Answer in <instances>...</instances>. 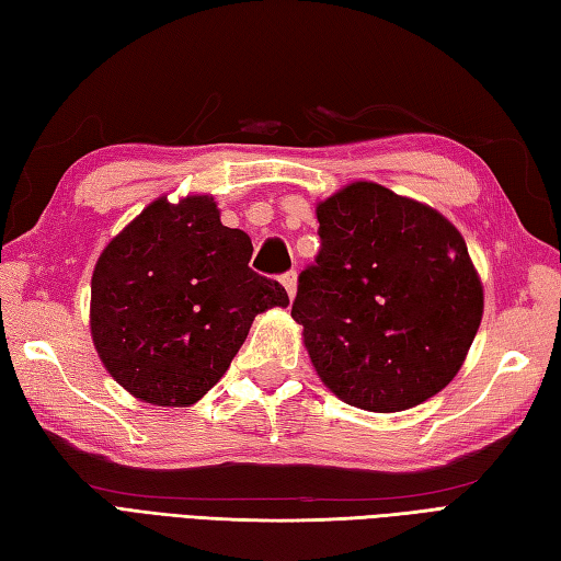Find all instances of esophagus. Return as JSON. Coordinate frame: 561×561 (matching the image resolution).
<instances>
[{
  "instance_id": "34e87169",
  "label": "esophagus",
  "mask_w": 561,
  "mask_h": 561,
  "mask_svg": "<svg viewBox=\"0 0 561 561\" xmlns=\"http://www.w3.org/2000/svg\"><path fill=\"white\" fill-rule=\"evenodd\" d=\"M282 284H284V289H287L289 299H294V296H296V272L282 274Z\"/></svg>"
}]
</instances>
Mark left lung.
<instances>
[{
  "label": "left lung",
  "mask_w": 561,
  "mask_h": 561,
  "mask_svg": "<svg viewBox=\"0 0 561 561\" xmlns=\"http://www.w3.org/2000/svg\"><path fill=\"white\" fill-rule=\"evenodd\" d=\"M320 250L291 318L320 380L352 408L410 410L444 390L478 335L484 294L444 214L378 183L318 202Z\"/></svg>",
  "instance_id": "1"
}]
</instances>
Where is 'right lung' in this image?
Segmentation results:
<instances>
[{"instance_id": "add662e5", "label": "right lung", "mask_w": 561, "mask_h": 561, "mask_svg": "<svg viewBox=\"0 0 561 561\" xmlns=\"http://www.w3.org/2000/svg\"><path fill=\"white\" fill-rule=\"evenodd\" d=\"M253 243L209 195L165 197L105 245L91 277V337L135 398L187 408L231 366L257 313L289 306L279 282L248 267Z\"/></svg>"}]
</instances>
